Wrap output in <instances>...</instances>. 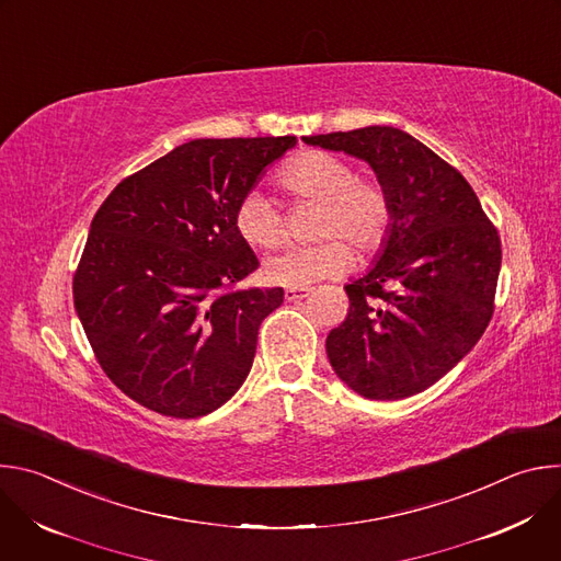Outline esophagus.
<instances>
[{"mask_svg": "<svg viewBox=\"0 0 561 561\" xmlns=\"http://www.w3.org/2000/svg\"><path fill=\"white\" fill-rule=\"evenodd\" d=\"M308 295H310V288H286L284 290L286 301H299V299H304Z\"/></svg>", "mask_w": 561, "mask_h": 561, "instance_id": "obj_1", "label": "esophagus"}]
</instances>
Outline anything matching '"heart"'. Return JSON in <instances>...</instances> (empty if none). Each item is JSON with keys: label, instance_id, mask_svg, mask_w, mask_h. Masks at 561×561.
<instances>
[{"label": "heart", "instance_id": "heart-1", "mask_svg": "<svg viewBox=\"0 0 561 561\" xmlns=\"http://www.w3.org/2000/svg\"><path fill=\"white\" fill-rule=\"evenodd\" d=\"M279 184L297 202L319 204L314 234L329 239L271 255L262 266V277L268 284L304 288L346 273L353 255L337 236L362 255L383 247L392 226L390 197L381 184L359 180L346 159L324 150H306L282 169ZM234 228L255 249L277 247L286 232L279 206L260 191H249L237 202Z\"/></svg>", "mask_w": 561, "mask_h": 561}]
</instances>
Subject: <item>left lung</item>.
<instances>
[{
  "mask_svg": "<svg viewBox=\"0 0 561 561\" xmlns=\"http://www.w3.org/2000/svg\"><path fill=\"white\" fill-rule=\"evenodd\" d=\"M364 159L392 226L377 264L344 286L348 314L327 337L337 377L366 399L417 394L484 335L502 266L497 228L463 175L392 126L304 137Z\"/></svg>",
  "mask_w": 561,
  "mask_h": 561,
  "instance_id": "left-lung-1",
  "label": "left lung"
}]
</instances>
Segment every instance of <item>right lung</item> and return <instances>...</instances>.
<instances>
[{"label": "right lung", "mask_w": 561, "mask_h": 561, "mask_svg": "<svg viewBox=\"0 0 561 561\" xmlns=\"http://www.w3.org/2000/svg\"><path fill=\"white\" fill-rule=\"evenodd\" d=\"M295 144L193 139L122 180L95 213L75 310L108 379L148 411L208 415L249 377L284 290L232 288L260 266L234 206Z\"/></svg>", "instance_id": "1"}]
</instances>
